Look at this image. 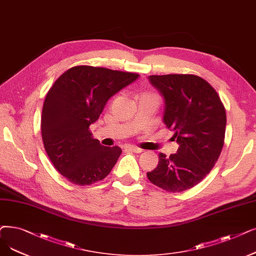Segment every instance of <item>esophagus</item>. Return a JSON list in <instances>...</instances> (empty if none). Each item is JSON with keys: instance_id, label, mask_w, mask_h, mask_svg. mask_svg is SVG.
Wrapping results in <instances>:
<instances>
[{"instance_id": "obj_1", "label": "esophagus", "mask_w": 256, "mask_h": 256, "mask_svg": "<svg viewBox=\"0 0 256 256\" xmlns=\"http://www.w3.org/2000/svg\"><path fill=\"white\" fill-rule=\"evenodd\" d=\"M126 150H130L132 152H136V154H140L143 152V150L139 148H136V146H126L124 148Z\"/></svg>"}]
</instances>
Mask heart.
<instances>
[{
  "label": "heart",
  "mask_w": 256,
  "mask_h": 256,
  "mask_svg": "<svg viewBox=\"0 0 256 256\" xmlns=\"http://www.w3.org/2000/svg\"><path fill=\"white\" fill-rule=\"evenodd\" d=\"M146 95H152V94H146Z\"/></svg>",
  "instance_id": "b5f03b06"
}]
</instances>
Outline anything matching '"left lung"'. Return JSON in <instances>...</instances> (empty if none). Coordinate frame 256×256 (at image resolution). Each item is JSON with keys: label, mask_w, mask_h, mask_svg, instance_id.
Here are the masks:
<instances>
[{"label": "left lung", "mask_w": 256, "mask_h": 256, "mask_svg": "<svg viewBox=\"0 0 256 256\" xmlns=\"http://www.w3.org/2000/svg\"><path fill=\"white\" fill-rule=\"evenodd\" d=\"M164 100L163 122L179 144L176 154H159L148 180L170 192H181L201 182L214 168L224 146L226 112L205 80L192 74L148 76Z\"/></svg>", "instance_id": "left-lung-1"}]
</instances>
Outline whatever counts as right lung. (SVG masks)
Here are the masks:
<instances>
[{
  "label": "right lung",
  "instance_id": "add662e5",
  "mask_svg": "<svg viewBox=\"0 0 256 256\" xmlns=\"http://www.w3.org/2000/svg\"><path fill=\"white\" fill-rule=\"evenodd\" d=\"M139 74L77 66L66 70L49 90L42 112L44 146L54 168L76 185L100 181L116 164L121 148L93 139L88 126L108 99L134 82Z\"/></svg>",
  "mask_w": 256,
  "mask_h": 256
}]
</instances>
